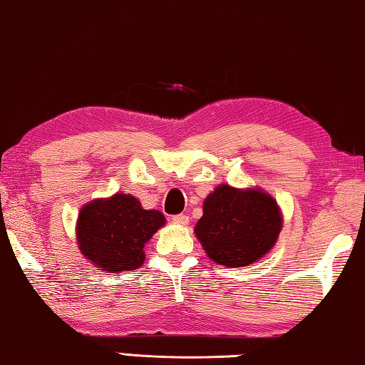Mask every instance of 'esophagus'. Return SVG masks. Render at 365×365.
<instances>
[{"label": "esophagus", "instance_id": "esophagus-1", "mask_svg": "<svg viewBox=\"0 0 365 365\" xmlns=\"http://www.w3.org/2000/svg\"><path fill=\"white\" fill-rule=\"evenodd\" d=\"M172 222L177 225H187L190 222V217L187 214H177V216H172Z\"/></svg>", "mask_w": 365, "mask_h": 365}]
</instances>
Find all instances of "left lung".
I'll return each mask as SVG.
<instances>
[{"instance_id":"8db88e82","label":"left lung","mask_w":365,"mask_h":365,"mask_svg":"<svg viewBox=\"0 0 365 365\" xmlns=\"http://www.w3.org/2000/svg\"><path fill=\"white\" fill-rule=\"evenodd\" d=\"M281 229V207L268 192L221 183L206 196L195 235L214 263L242 268L268 255Z\"/></svg>"}]
</instances>
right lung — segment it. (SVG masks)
<instances>
[{"instance_id":"1","label":"right lung","mask_w":365,"mask_h":365,"mask_svg":"<svg viewBox=\"0 0 365 365\" xmlns=\"http://www.w3.org/2000/svg\"><path fill=\"white\" fill-rule=\"evenodd\" d=\"M164 225V214L144 210L133 195L96 198L78 214V248L86 259L106 273L138 269L146 258L144 245Z\"/></svg>"}]
</instances>
